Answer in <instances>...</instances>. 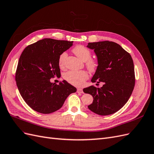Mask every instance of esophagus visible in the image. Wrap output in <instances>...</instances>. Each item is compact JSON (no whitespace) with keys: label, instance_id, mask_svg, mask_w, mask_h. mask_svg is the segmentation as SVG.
<instances>
[{"label":"esophagus","instance_id":"1","mask_svg":"<svg viewBox=\"0 0 154 154\" xmlns=\"http://www.w3.org/2000/svg\"><path fill=\"white\" fill-rule=\"evenodd\" d=\"M77 92L78 93H80V94H82V93H83V89H82V88H78V89H77Z\"/></svg>","mask_w":154,"mask_h":154}]
</instances>
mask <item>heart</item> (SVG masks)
Instances as JSON below:
<instances>
[{
    "label": "heart",
    "instance_id": "heart-1",
    "mask_svg": "<svg viewBox=\"0 0 154 154\" xmlns=\"http://www.w3.org/2000/svg\"><path fill=\"white\" fill-rule=\"evenodd\" d=\"M72 52L83 62H85V66L91 72L96 71L97 63L96 60L91 58V52L89 49L85 46L79 45L73 48ZM67 56V54L66 52H63L60 55L58 64L60 67H63L65 66ZM88 77V74L85 71H70L64 74V78L66 80L76 87L82 86Z\"/></svg>",
    "mask_w": 154,
    "mask_h": 154
}]
</instances>
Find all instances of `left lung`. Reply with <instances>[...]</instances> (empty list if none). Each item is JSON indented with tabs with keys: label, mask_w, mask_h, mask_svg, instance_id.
Returning <instances> with one entry per match:
<instances>
[{
	"label": "left lung",
	"mask_w": 154,
	"mask_h": 154,
	"mask_svg": "<svg viewBox=\"0 0 154 154\" xmlns=\"http://www.w3.org/2000/svg\"><path fill=\"white\" fill-rule=\"evenodd\" d=\"M87 47L94 49L98 64L91 82L103 83L101 87L91 85L83 88V92L94 98L88 108L101 116L112 114L125 105L134 90L133 60L122 46L114 42L88 43Z\"/></svg>",
	"instance_id": "obj_1"
}]
</instances>
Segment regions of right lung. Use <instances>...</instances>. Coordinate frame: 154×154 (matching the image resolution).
Returning a JSON list of instances; mask_svg holds the SVG:
<instances>
[{
    "mask_svg": "<svg viewBox=\"0 0 154 154\" xmlns=\"http://www.w3.org/2000/svg\"><path fill=\"white\" fill-rule=\"evenodd\" d=\"M73 42L44 38L32 44L22 53L15 74L18 89L26 103L42 114L59 110L76 88L67 81L57 85L50 79L60 77V55L72 45Z\"/></svg>",
    "mask_w": 154,
    "mask_h": 154,
    "instance_id": "add662e5",
    "label": "right lung"
}]
</instances>
